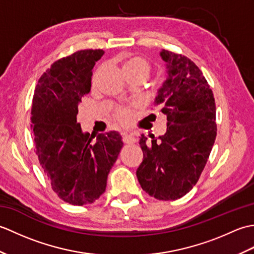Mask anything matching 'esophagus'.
Masks as SVG:
<instances>
[{
    "mask_svg": "<svg viewBox=\"0 0 254 254\" xmlns=\"http://www.w3.org/2000/svg\"><path fill=\"white\" fill-rule=\"evenodd\" d=\"M123 142L126 144H133L136 142V138L134 137L133 134H127V133H124L123 135Z\"/></svg>",
    "mask_w": 254,
    "mask_h": 254,
    "instance_id": "obj_1",
    "label": "esophagus"
}]
</instances>
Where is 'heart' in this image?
<instances>
[{"instance_id":"b5f03b06","label":"heart","mask_w":254,"mask_h":254,"mask_svg":"<svg viewBox=\"0 0 254 254\" xmlns=\"http://www.w3.org/2000/svg\"><path fill=\"white\" fill-rule=\"evenodd\" d=\"M122 72L126 78L143 75L147 77L150 72V64L144 58L138 56H130L122 62ZM132 111L130 108L121 107L116 112V117L121 123H127L131 120Z\"/></svg>"}]
</instances>
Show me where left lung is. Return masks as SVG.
<instances>
[{
	"instance_id": "obj_1",
	"label": "left lung",
	"mask_w": 254,
	"mask_h": 254,
	"mask_svg": "<svg viewBox=\"0 0 254 254\" xmlns=\"http://www.w3.org/2000/svg\"><path fill=\"white\" fill-rule=\"evenodd\" d=\"M167 76L155 105L167 116V132L152 142L142 135L144 158L137 180L150 196L180 198L196 185L216 138L213 91L195 63L182 55L161 50Z\"/></svg>"
}]
</instances>
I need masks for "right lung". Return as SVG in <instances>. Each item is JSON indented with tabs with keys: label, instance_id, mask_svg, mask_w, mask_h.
<instances>
[{
	"label": "right lung",
	"instance_id": "right-lung-1",
	"mask_svg": "<svg viewBox=\"0 0 254 254\" xmlns=\"http://www.w3.org/2000/svg\"><path fill=\"white\" fill-rule=\"evenodd\" d=\"M104 53L80 50L56 61L38 80L32 98L30 120L38 159L52 190L72 205L90 204L102 195L123 146L116 131L98 134L90 143L89 133H83L77 122L94 65Z\"/></svg>",
	"mask_w": 254,
	"mask_h": 254
}]
</instances>
